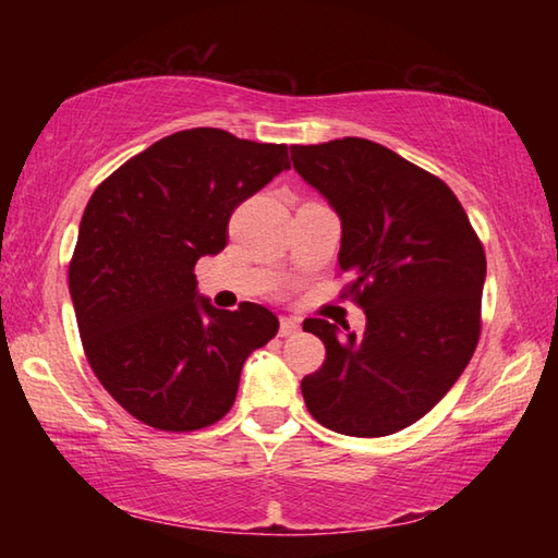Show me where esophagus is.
<instances>
[{
  "mask_svg": "<svg viewBox=\"0 0 558 558\" xmlns=\"http://www.w3.org/2000/svg\"><path fill=\"white\" fill-rule=\"evenodd\" d=\"M300 329V319L295 317H282L280 319V337H292Z\"/></svg>",
  "mask_w": 558,
  "mask_h": 558,
  "instance_id": "obj_1",
  "label": "esophagus"
}]
</instances>
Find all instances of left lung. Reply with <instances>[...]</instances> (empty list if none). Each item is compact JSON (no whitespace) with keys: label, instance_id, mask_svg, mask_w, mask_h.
I'll return each instance as SVG.
<instances>
[{"label":"left lung","instance_id":"8db88e82","mask_svg":"<svg viewBox=\"0 0 558 558\" xmlns=\"http://www.w3.org/2000/svg\"><path fill=\"white\" fill-rule=\"evenodd\" d=\"M292 167L342 221L339 268L366 329L305 319L325 364L302 379L325 428L381 438L423 418L465 372L480 337L485 251L438 177L372 140L292 145Z\"/></svg>","mask_w":558,"mask_h":558}]
</instances>
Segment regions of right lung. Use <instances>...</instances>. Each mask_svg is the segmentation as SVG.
<instances>
[{
    "label": "right lung",
    "instance_id": "obj_1",
    "mask_svg": "<svg viewBox=\"0 0 558 558\" xmlns=\"http://www.w3.org/2000/svg\"><path fill=\"white\" fill-rule=\"evenodd\" d=\"M282 169L286 145L194 128L93 192L69 266L75 319L90 369L147 426L199 430L223 418L245 359L278 335V317L256 302L214 307L194 266L226 248L235 206Z\"/></svg>",
    "mask_w": 558,
    "mask_h": 558
}]
</instances>
